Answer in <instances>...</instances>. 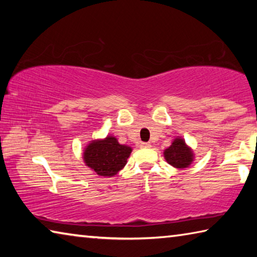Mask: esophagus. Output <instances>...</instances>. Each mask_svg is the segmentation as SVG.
I'll list each match as a JSON object with an SVG mask.
<instances>
[{"instance_id": "1", "label": "esophagus", "mask_w": 257, "mask_h": 257, "mask_svg": "<svg viewBox=\"0 0 257 257\" xmlns=\"http://www.w3.org/2000/svg\"><path fill=\"white\" fill-rule=\"evenodd\" d=\"M141 146L144 147V149H150L152 145H151V143H142Z\"/></svg>"}]
</instances>
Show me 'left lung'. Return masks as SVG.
Returning <instances> with one entry per match:
<instances>
[{"label": "left lung", "instance_id": "1", "mask_svg": "<svg viewBox=\"0 0 257 257\" xmlns=\"http://www.w3.org/2000/svg\"><path fill=\"white\" fill-rule=\"evenodd\" d=\"M163 154L167 162L177 169L189 167L194 161L193 151L186 145L184 139L179 137H177L172 142L171 146H169Z\"/></svg>", "mask_w": 257, "mask_h": 257}]
</instances>
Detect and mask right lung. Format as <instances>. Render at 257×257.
<instances>
[{
	"label": "right lung",
	"instance_id": "1",
	"mask_svg": "<svg viewBox=\"0 0 257 257\" xmlns=\"http://www.w3.org/2000/svg\"><path fill=\"white\" fill-rule=\"evenodd\" d=\"M132 151V147L119 144L115 137L107 136L90 142L86 146L82 158L87 167L96 172V175L112 177L127 164Z\"/></svg>",
	"mask_w": 257,
	"mask_h": 257
}]
</instances>
